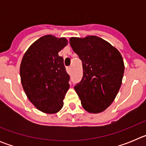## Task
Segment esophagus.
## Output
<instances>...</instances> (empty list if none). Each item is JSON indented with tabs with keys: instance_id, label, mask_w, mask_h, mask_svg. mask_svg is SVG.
<instances>
[{
	"instance_id": "obj_1",
	"label": "esophagus",
	"mask_w": 146,
	"mask_h": 146,
	"mask_svg": "<svg viewBox=\"0 0 146 146\" xmlns=\"http://www.w3.org/2000/svg\"><path fill=\"white\" fill-rule=\"evenodd\" d=\"M66 71H67V72L69 73V74H71V71H72V67H71V66L67 67V68H66Z\"/></svg>"
}]
</instances>
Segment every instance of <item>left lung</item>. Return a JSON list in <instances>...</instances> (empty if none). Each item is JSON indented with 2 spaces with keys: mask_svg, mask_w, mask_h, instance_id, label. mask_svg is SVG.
<instances>
[{
  "mask_svg": "<svg viewBox=\"0 0 146 146\" xmlns=\"http://www.w3.org/2000/svg\"><path fill=\"white\" fill-rule=\"evenodd\" d=\"M71 47L82 60L83 76L74 86L82 106L91 113L104 111L116 97L124 72L120 52L96 36L71 37Z\"/></svg>",
  "mask_w": 146,
  "mask_h": 146,
  "instance_id": "1",
  "label": "left lung"
}]
</instances>
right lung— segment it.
I'll return each instance as SVG.
<instances>
[{
    "label": "right lung",
    "instance_id": "1",
    "mask_svg": "<svg viewBox=\"0 0 146 146\" xmlns=\"http://www.w3.org/2000/svg\"><path fill=\"white\" fill-rule=\"evenodd\" d=\"M67 44L64 37L45 35L30 46L22 59V86L30 102L43 113H56L64 105L69 75L58 52Z\"/></svg>",
    "mask_w": 146,
    "mask_h": 146
}]
</instances>
